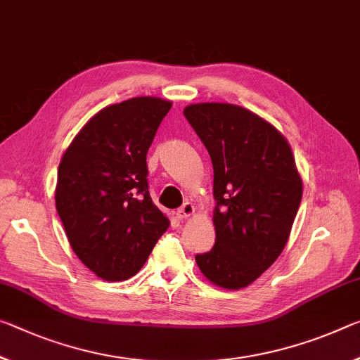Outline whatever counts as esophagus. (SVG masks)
<instances>
[{
	"mask_svg": "<svg viewBox=\"0 0 360 360\" xmlns=\"http://www.w3.org/2000/svg\"><path fill=\"white\" fill-rule=\"evenodd\" d=\"M193 211H195V208H193V205L191 202H186L178 211H176V218H178V219H186V218H189V216L193 214Z\"/></svg>",
	"mask_w": 360,
	"mask_h": 360,
	"instance_id": "34e87169",
	"label": "esophagus"
}]
</instances>
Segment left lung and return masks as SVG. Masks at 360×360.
<instances>
[{
    "instance_id": "1",
    "label": "left lung",
    "mask_w": 360,
    "mask_h": 360,
    "mask_svg": "<svg viewBox=\"0 0 360 360\" xmlns=\"http://www.w3.org/2000/svg\"><path fill=\"white\" fill-rule=\"evenodd\" d=\"M184 117L211 157L214 247L197 255L211 283L238 290L274 264L298 213L303 181L288 141L247 108L203 102Z\"/></svg>"
}]
</instances>
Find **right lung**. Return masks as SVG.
Returning a JSON list of instances; mask_svg holds the SVG:
<instances>
[{"mask_svg": "<svg viewBox=\"0 0 360 360\" xmlns=\"http://www.w3.org/2000/svg\"><path fill=\"white\" fill-rule=\"evenodd\" d=\"M169 108L150 96L102 108L59 163L56 208L68 242L107 282L136 276L169 226L150 198L146 162Z\"/></svg>", "mask_w": 360, "mask_h": 360, "instance_id": "obj_1", "label": "right lung"}]
</instances>
